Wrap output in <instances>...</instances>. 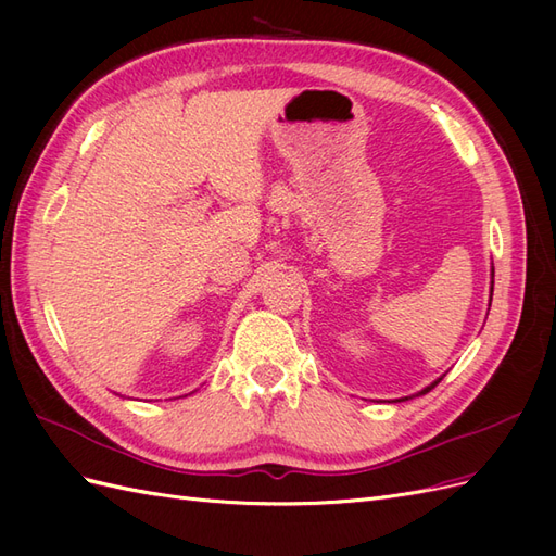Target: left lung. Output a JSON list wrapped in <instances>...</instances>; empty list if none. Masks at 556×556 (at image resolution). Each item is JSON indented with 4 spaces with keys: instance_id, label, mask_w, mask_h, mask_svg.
<instances>
[{
    "instance_id": "obj_1",
    "label": "left lung",
    "mask_w": 556,
    "mask_h": 556,
    "mask_svg": "<svg viewBox=\"0 0 556 556\" xmlns=\"http://www.w3.org/2000/svg\"><path fill=\"white\" fill-rule=\"evenodd\" d=\"M492 294H494V266H492V288H490V304H492ZM443 376H445V374H443ZM443 376H441V378H439V380H433V382H431V384H427V387H425V390H422V392H417V394H413V396H422V394H427V392H431V390H433V387H435V384H439V382H441V380H443ZM413 396H406V399H396V401H408V399H413Z\"/></svg>"
}]
</instances>
